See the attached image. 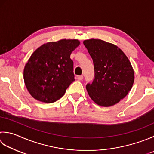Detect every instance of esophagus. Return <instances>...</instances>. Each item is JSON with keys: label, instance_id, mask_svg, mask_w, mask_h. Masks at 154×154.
Returning <instances> with one entry per match:
<instances>
[{"label": "esophagus", "instance_id": "obj_1", "mask_svg": "<svg viewBox=\"0 0 154 154\" xmlns=\"http://www.w3.org/2000/svg\"><path fill=\"white\" fill-rule=\"evenodd\" d=\"M83 79V77L82 76V75H80V76H78V77H77V79L79 80V81L82 80Z\"/></svg>", "mask_w": 154, "mask_h": 154}]
</instances>
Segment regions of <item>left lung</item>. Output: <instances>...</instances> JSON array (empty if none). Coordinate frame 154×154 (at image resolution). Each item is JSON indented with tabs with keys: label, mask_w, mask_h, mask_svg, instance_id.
<instances>
[{
	"label": "left lung",
	"mask_w": 154,
	"mask_h": 154,
	"mask_svg": "<svg viewBox=\"0 0 154 154\" xmlns=\"http://www.w3.org/2000/svg\"><path fill=\"white\" fill-rule=\"evenodd\" d=\"M83 44L94 65L95 79L86 85L92 100L102 107L117 104L128 94L134 82V71L128 57L116 45L101 39Z\"/></svg>",
	"instance_id": "obj_1"
}]
</instances>
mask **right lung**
Masks as SVG:
<instances>
[{
	"instance_id": "right-lung-1",
	"label": "right lung",
	"mask_w": 154,
	"mask_h": 154,
	"mask_svg": "<svg viewBox=\"0 0 154 154\" xmlns=\"http://www.w3.org/2000/svg\"><path fill=\"white\" fill-rule=\"evenodd\" d=\"M77 39H61L37 48L26 63L23 77L33 98L53 103L61 98L75 81L71 53L79 46Z\"/></svg>"
}]
</instances>
